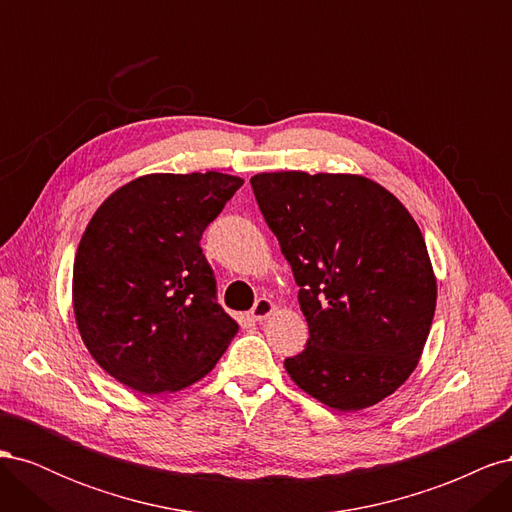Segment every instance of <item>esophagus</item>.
<instances>
[{"mask_svg":"<svg viewBox=\"0 0 512 512\" xmlns=\"http://www.w3.org/2000/svg\"><path fill=\"white\" fill-rule=\"evenodd\" d=\"M273 312H275V303L271 299H267V297H260L254 303V307H252V318L262 322V320H267Z\"/></svg>","mask_w":512,"mask_h":512,"instance_id":"esophagus-1","label":"esophagus"}]
</instances>
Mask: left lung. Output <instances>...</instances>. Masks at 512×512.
I'll use <instances>...</instances> for the list:
<instances>
[{
  "mask_svg": "<svg viewBox=\"0 0 512 512\" xmlns=\"http://www.w3.org/2000/svg\"><path fill=\"white\" fill-rule=\"evenodd\" d=\"M250 183L301 286L309 339L284 361L288 376L333 410L376 406L416 369L436 312L421 228L363 175L280 170Z\"/></svg>",
  "mask_w": 512,
  "mask_h": 512,
  "instance_id": "left-lung-1",
  "label": "left lung"
}]
</instances>
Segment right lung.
Listing matches in <instances>:
<instances>
[{"label":"right lung","mask_w":512,"mask_h":512,"mask_svg":"<svg viewBox=\"0 0 512 512\" xmlns=\"http://www.w3.org/2000/svg\"><path fill=\"white\" fill-rule=\"evenodd\" d=\"M241 177L151 173L121 185L89 220L72 271L83 344L117 382L143 395L205 378L239 324L215 301L200 247Z\"/></svg>","instance_id":"1"}]
</instances>
